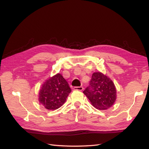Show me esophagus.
I'll return each mask as SVG.
<instances>
[{
  "label": "esophagus",
  "mask_w": 149,
  "mask_h": 149,
  "mask_svg": "<svg viewBox=\"0 0 149 149\" xmlns=\"http://www.w3.org/2000/svg\"><path fill=\"white\" fill-rule=\"evenodd\" d=\"M74 90H78V91H83V88L82 86H75L74 87Z\"/></svg>",
  "instance_id": "obj_1"
}]
</instances>
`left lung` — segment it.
Segmentation results:
<instances>
[{"label":"left lung","mask_w":149,"mask_h":149,"mask_svg":"<svg viewBox=\"0 0 149 149\" xmlns=\"http://www.w3.org/2000/svg\"><path fill=\"white\" fill-rule=\"evenodd\" d=\"M83 93L92 105L100 110L111 107L116 99V89L111 79L100 72L94 73Z\"/></svg>","instance_id":"obj_1"}]
</instances>
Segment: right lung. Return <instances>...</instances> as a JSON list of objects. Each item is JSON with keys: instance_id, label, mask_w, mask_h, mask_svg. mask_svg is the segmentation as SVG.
I'll return each mask as SVG.
<instances>
[{"instance_id": "add662e5", "label": "right lung", "mask_w": 149, "mask_h": 149, "mask_svg": "<svg viewBox=\"0 0 149 149\" xmlns=\"http://www.w3.org/2000/svg\"><path fill=\"white\" fill-rule=\"evenodd\" d=\"M71 89L61 74L47 80L39 92V101L49 110H55L65 103Z\"/></svg>"}]
</instances>
